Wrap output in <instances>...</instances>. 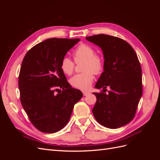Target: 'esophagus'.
<instances>
[{
    "mask_svg": "<svg viewBox=\"0 0 160 160\" xmlns=\"http://www.w3.org/2000/svg\"><path fill=\"white\" fill-rule=\"evenodd\" d=\"M89 93L88 91H83V94L84 96H87Z\"/></svg>",
    "mask_w": 160,
    "mask_h": 160,
    "instance_id": "1",
    "label": "esophagus"
}]
</instances>
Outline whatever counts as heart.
<instances>
[{
    "label": "heart",
    "mask_w": 160,
    "mask_h": 160,
    "mask_svg": "<svg viewBox=\"0 0 160 160\" xmlns=\"http://www.w3.org/2000/svg\"><path fill=\"white\" fill-rule=\"evenodd\" d=\"M73 58L76 63L83 62L82 71L75 75L70 80L71 85L81 90H88L94 79L95 75H99L103 71L104 61L102 57L96 54L91 46L87 44L80 45L73 52ZM60 67L65 75H71L74 71L75 64L70 58L65 56L61 61Z\"/></svg>",
    "instance_id": "heart-1"
}]
</instances>
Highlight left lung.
<instances>
[{"label": "left lung", "mask_w": 160, "mask_h": 160, "mask_svg": "<svg viewBox=\"0 0 160 160\" xmlns=\"http://www.w3.org/2000/svg\"><path fill=\"white\" fill-rule=\"evenodd\" d=\"M86 39L99 46L104 57L103 72L95 88H110L108 94L93 93L97 98L92 109L94 117L104 127H122L133 119L142 95V68L138 56L128 42L118 37L101 34Z\"/></svg>", "instance_id": "1"}]
</instances>
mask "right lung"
I'll return each instance as SVG.
<instances>
[{
	"instance_id": "add662e5",
	"label": "right lung",
	"mask_w": 160,
	"mask_h": 160,
	"mask_svg": "<svg viewBox=\"0 0 160 160\" xmlns=\"http://www.w3.org/2000/svg\"><path fill=\"white\" fill-rule=\"evenodd\" d=\"M79 41L48 38L24 57L18 77L21 102L31 123L41 132L52 133L63 128L74 105L83 97L80 90L71 88L60 67L62 57Z\"/></svg>"
}]
</instances>
